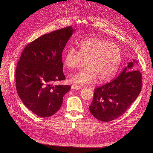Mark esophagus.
Wrapping results in <instances>:
<instances>
[{
  "label": "esophagus",
  "instance_id": "obj_1",
  "mask_svg": "<svg viewBox=\"0 0 153 153\" xmlns=\"http://www.w3.org/2000/svg\"><path fill=\"white\" fill-rule=\"evenodd\" d=\"M82 88V87L76 85H73L71 86V89L72 90H80Z\"/></svg>",
  "mask_w": 153,
  "mask_h": 153
}]
</instances>
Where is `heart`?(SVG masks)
Listing matches in <instances>:
<instances>
[{"label":"heart","mask_w":153,"mask_h":153,"mask_svg":"<svg viewBox=\"0 0 153 153\" xmlns=\"http://www.w3.org/2000/svg\"><path fill=\"white\" fill-rule=\"evenodd\" d=\"M63 63L68 69L78 68L86 61L87 66L73 75L70 80L86 85L97 79L100 82L111 80L118 72L122 61V53L117 45L100 38L80 42L68 48L63 55Z\"/></svg>","instance_id":"b5f03b06"}]
</instances>
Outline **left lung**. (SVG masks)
I'll use <instances>...</instances> for the list:
<instances>
[{
  "label": "left lung",
  "mask_w": 153,
  "mask_h": 153,
  "mask_svg": "<svg viewBox=\"0 0 153 153\" xmlns=\"http://www.w3.org/2000/svg\"><path fill=\"white\" fill-rule=\"evenodd\" d=\"M133 59L114 80L94 90L89 109L102 122H110L123 115L137 99L142 88V74Z\"/></svg>",
  "instance_id": "obj_1"
}]
</instances>
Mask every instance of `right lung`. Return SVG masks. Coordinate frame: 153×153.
Here are the masks:
<instances>
[{"label":"right lung","instance_id":"right-lung-1","mask_svg":"<svg viewBox=\"0 0 153 153\" xmlns=\"http://www.w3.org/2000/svg\"><path fill=\"white\" fill-rule=\"evenodd\" d=\"M75 30L70 26L40 36L28 44L16 71V90L25 106L40 117L54 114L69 85H53L65 79L62 51Z\"/></svg>","mask_w":153,"mask_h":153}]
</instances>
